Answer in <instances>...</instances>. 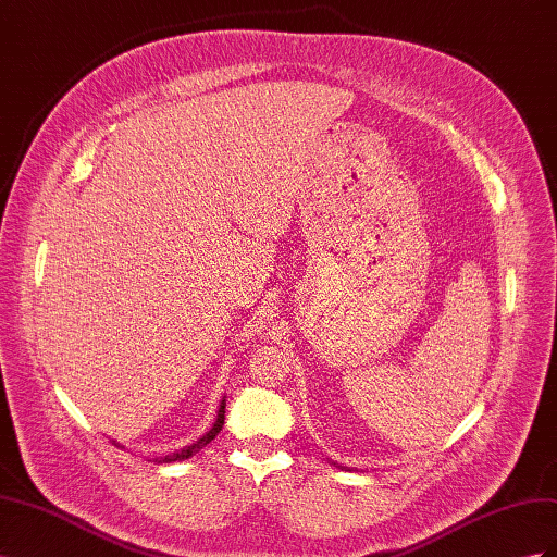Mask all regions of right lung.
Wrapping results in <instances>:
<instances>
[{
    "label": "right lung",
    "instance_id": "right-lung-1",
    "mask_svg": "<svg viewBox=\"0 0 557 557\" xmlns=\"http://www.w3.org/2000/svg\"><path fill=\"white\" fill-rule=\"evenodd\" d=\"M223 423H225V399L221 401V407H218V416H215L213 428H211L205 436H201V440H197L195 444L185 446V448H181V450H176V453H172V455H164V458H162L160 462H176V460H188V458H193L195 453H199L211 440H215V434L223 430Z\"/></svg>",
    "mask_w": 557,
    "mask_h": 557
}]
</instances>
